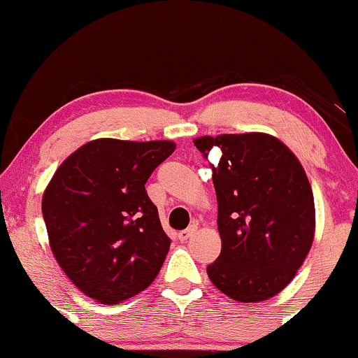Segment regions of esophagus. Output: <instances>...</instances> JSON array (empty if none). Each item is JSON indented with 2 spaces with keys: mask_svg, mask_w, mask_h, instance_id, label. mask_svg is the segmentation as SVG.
I'll list each match as a JSON object with an SVG mask.
<instances>
[{
  "mask_svg": "<svg viewBox=\"0 0 358 358\" xmlns=\"http://www.w3.org/2000/svg\"><path fill=\"white\" fill-rule=\"evenodd\" d=\"M197 231V227H195V224H190V227L187 228V229H184V231H180L179 234H178V238L180 239V241H187V239L192 236V234Z\"/></svg>",
  "mask_w": 358,
  "mask_h": 358,
  "instance_id": "34e87169",
  "label": "esophagus"
}]
</instances>
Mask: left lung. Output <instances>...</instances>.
Here are the masks:
<instances>
[{"label": "left lung", "mask_w": 358, "mask_h": 358, "mask_svg": "<svg viewBox=\"0 0 358 358\" xmlns=\"http://www.w3.org/2000/svg\"><path fill=\"white\" fill-rule=\"evenodd\" d=\"M194 145L212 166L222 252L207 267L218 290L241 303L282 292L315 238V199L300 161L267 134L200 136Z\"/></svg>", "instance_id": "8db88e82"}]
</instances>
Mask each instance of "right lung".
I'll return each mask as SVG.
<instances>
[{
    "mask_svg": "<svg viewBox=\"0 0 358 358\" xmlns=\"http://www.w3.org/2000/svg\"><path fill=\"white\" fill-rule=\"evenodd\" d=\"M174 150L164 140H92L68 156L48 182L42 215L52 252L92 300L115 305L158 275L171 239L145 184Z\"/></svg>",
    "mask_w": 358,
    "mask_h": 358,
    "instance_id": "1",
    "label": "right lung"
}]
</instances>
